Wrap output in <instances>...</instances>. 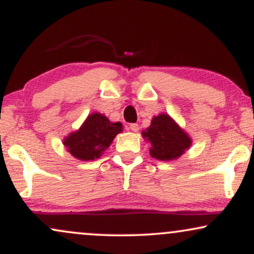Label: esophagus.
Here are the masks:
<instances>
[{
    "label": "esophagus",
    "mask_w": 254,
    "mask_h": 254,
    "mask_svg": "<svg viewBox=\"0 0 254 254\" xmlns=\"http://www.w3.org/2000/svg\"><path fill=\"white\" fill-rule=\"evenodd\" d=\"M130 130H131V131H133V132H137V131L139 130V127H138V124H136V123H132V124H130Z\"/></svg>",
    "instance_id": "obj_1"
}]
</instances>
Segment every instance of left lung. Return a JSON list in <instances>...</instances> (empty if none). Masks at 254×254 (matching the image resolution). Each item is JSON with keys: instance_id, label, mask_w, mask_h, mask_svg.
<instances>
[{"instance_id": "obj_1", "label": "left lung", "mask_w": 254, "mask_h": 254, "mask_svg": "<svg viewBox=\"0 0 254 254\" xmlns=\"http://www.w3.org/2000/svg\"><path fill=\"white\" fill-rule=\"evenodd\" d=\"M142 135L151 145L150 155L161 161L177 159L191 144L190 137L167 115L154 117L150 127Z\"/></svg>"}]
</instances>
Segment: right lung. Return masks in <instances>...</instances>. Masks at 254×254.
Masks as SVG:
<instances>
[{"label": "right lung", "instance_id": "obj_1", "mask_svg": "<svg viewBox=\"0 0 254 254\" xmlns=\"http://www.w3.org/2000/svg\"><path fill=\"white\" fill-rule=\"evenodd\" d=\"M122 131V124L111 123L100 113L88 116L82 127L76 132H72L64 139V145L72 156L88 161L98 159L116 135Z\"/></svg>", "mask_w": 254, "mask_h": 254}]
</instances>
